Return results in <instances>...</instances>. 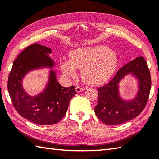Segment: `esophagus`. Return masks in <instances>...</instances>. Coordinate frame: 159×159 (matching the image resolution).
<instances>
[{"label": "esophagus", "mask_w": 159, "mask_h": 159, "mask_svg": "<svg viewBox=\"0 0 159 159\" xmlns=\"http://www.w3.org/2000/svg\"><path fill=\"white\" fill-rule=\"evenodd\" d=\"M84 90V88L83 87H79V86H77L76 88V91L79 93V92H81Z\"/></svg>", "instance_id": "obj_1"}]
</instances>
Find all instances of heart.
I'll return each mask as SVG.
<instances>
[{
	"label": "heart",
	"instance_id": "heart-1",
	"mask_svg": "<svg viewBox=\"0 0 159 159\" xmlns=\"http://www.w3.org/2000/svg\"><path fill=\"white\" fill-rule=\"evenodd\" d=\"M70 60L61 61L63 73L71 79L76 77V68H82L84 81L91 85H100L114 74L119 63L116 53L105 45L85 47L70 52Z\"/></svg>",
	"mask_w": 159,
	"mask_h": 159
}]
</instances>
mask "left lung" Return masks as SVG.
Segmentation results:
<instances>
[{"label": "left lung", "instance_id": "8db88e82", "mask_svg": "<svg viewBox=\"0 0 159 159\" xmlns=\"http://www.w3.org/2000/svg\"><path fill=\"white\" fill-rule=\"evenodd\" d=\"M132 73L139 80L138 96L131 101H124L118 94V83L127 74ZM151 89L150 72L147 62L139 57L124 65L110 82L98 88V100L94 111L106 125H116L134 119L144 110Z\"/></svg>", "mask_w": 159, "mask_h": 159}]
</instances>
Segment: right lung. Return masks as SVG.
I'll return each mask as SVG.
<instances>
[{
    "label": "right lung",
    "instance_id": "1",
    "mask_svg": "<svg viewBox=\"0 0 159 159\" xmlns=\"http://www.w3.org/2000/svg\"><path fill=\"white\" fill-rule=\"evenodd\" d=\"M52 49L39 44L27 48L16 58L9 73L7 88L15 110L21 116L39 125L59 122L67 112L71 98L76 94L75 86L64 88L58 83L55 71H50L45 91L36 96H28L22 87V79L28 71L43 67H52Z\"/></svg>",
    "mask_w": 159,
    "mask_h": 159
}]
</instances>
